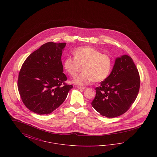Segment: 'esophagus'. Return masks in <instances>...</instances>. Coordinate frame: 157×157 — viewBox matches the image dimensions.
Returning <instances> with one entry per match:
<instances>
[{"instance_id":"obj_1","label":"esophagus","mask_w":157,"mask_h":157,"mask_svg":"<svg viewBox=\"0 0 157 157\" xmlns=\"http://www.w3.org/2000/svg\"><path fill=\"white\" fill-rule=\"evenodd\" d=\"M78 88L79 89V90H85L86 88V87H85V86H78Z\"/></svg>"}]
</instances>
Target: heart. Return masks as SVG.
Instances as JSON below:
<instances>
[{"label": "heart", "mask_w": 157, "mask_h": 157, "mask_svg": "<svg viewBox=\"0 0 157 157\" xmlns=\"http://www.w3.org/2000/svg\"><path fill=\"white\" fill-rule=\"evenodd\" d=\"M74 57H67L63 67L67 74L72 77L78 74L81 67L82 72L74 79L79 85H88L90 82H100L105 80L110 74L113 60L110 55L91 46L79 47L74 52Z\"/></svg>", "instance_id": "obj_1"}]
</instances>
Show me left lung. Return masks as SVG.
Segmentation results:
<instances>
[{"mask_svg": "<svg viewBox=\"0 0 157 157\" xmlns=\"http://www.w3.org/2000/svg\"><path fill=\"white\" fill-rule=\"evenodd\" d=\"M140 87V77L132 59L122 55L115 59L112 72L95 88L92 107L101 115L114 118L124 114L134 102Z\"/></svg>", "mask_w": 157, "mask_h": 157, "instance_id": "left-lung-1", "label": "left lung"}]
</instances>
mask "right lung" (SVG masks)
Instances as JSON below:
<instances>
[{"instance_id": "right-lung-1", "label": "right lung", "mask_w": 157, "mask_h": 157, "mask_svg": "<svg viewBox=\"0 0 157 157\" xmlns=\"http://www.w3.org/2000/svg\"><path fill=\"white\" fill-rule=\"evenodd\" d=\"M66 43L49 42L32 53L20 70L17 86L23 103L39 115L51 113L65 101L69 90L61 56Z\"/></svg>"}]
</instances>
